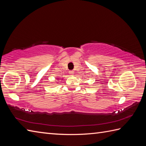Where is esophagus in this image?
<instances>
[{"instance_id":"esophagus-1","label":"esophagus","mask_w":146,"mask_h":146,"mask_svg":"<svg viewBox=\"0 0 146 146\" xmlns=\"http://www.w3.org/2000/svg\"><path fill=\"white\" fill-rule=\"evenodd\" d=\"M70 74L71 75H72L74 74V71H70Z\"/></svg>"}]
</instances>
